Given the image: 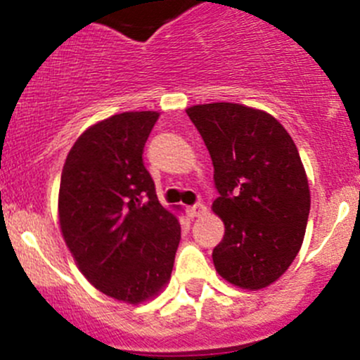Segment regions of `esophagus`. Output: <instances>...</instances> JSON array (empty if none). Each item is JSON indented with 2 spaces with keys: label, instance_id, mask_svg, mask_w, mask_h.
I'll return each mask as SVG.
<instances>
[{
  "label": "esophagus",
  "instance_id": "1",
  "mask_svg": "<svg viewBox=\"0 0 360 360\" xmlns=\"http://www.w3.org/2000/svg\"><path fill=\"white\" fill-rule=\"evenodd\" d=\"M203 212H205V205H203V203H200V202L190 207V216L191 217H200Z\"/></svg>",
  "mask_w": 360,
  "mask_h": 360
}]
</instances>
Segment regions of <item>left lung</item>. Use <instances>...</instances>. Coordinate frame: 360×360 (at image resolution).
Segmentation results:
<instances>
[{
    "label": "left lung",
    "mask_w": 360,
    "mask_h": 360,
    "mask_svg": "<svg viewBox=\"0 0 360 360\" xmlns=\"http://www.w3.org/2000/svg\"><path fill=\"white\" fill-rule=\"evenodd\" d=\"M214 165L212 210L224 237L212 250L217 274L244 289L277 281L303 244L310 190L297 148L268 112L233 103L188 108Z\"/></svg>",
    "instance_id": "8db88e82"
}]
</instances>
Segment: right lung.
<instances>
[{
	"instance_id": "right-lung-1",
	"label": "right lung",
	"mask_w": 360,
	"mask_h": 360,
	"mask_svg": "<svg viewBox=\"0 0 360 360\" xmlns=\"http://www.w3.org/2000/svg\"><path fill=\"white\" fill-rule=\"evenodd\" d=\"M155 111L115 115L86 129L60 176L59 221L86 281L101 292L141 303L170 278L181 240L177 217L158 202L144 167Z\"/></svg>"
}]
</instances>
